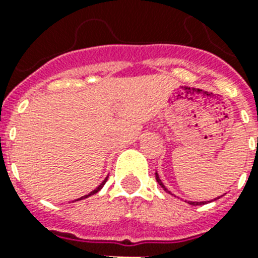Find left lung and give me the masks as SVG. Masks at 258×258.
<instances>
[{
    "label": "left lung",
    "mask_w": 258,
    "mask_h": 258,
    "mask_svg": "<svg viewBox=\"0 0 258 258\" xmlns=\"http://www.w3.org/2000/svg\"><path fill=\"white\" fill-rule=\"evenodd\" d=\"M155 178H157V182H158V183L161 184L162 187H163V190H165V191H167V192H170L169 190H167V188L165 187V184L162 183L161 178H159V175H158L157 172H155ZM187 204H190V205H194V206H196V205H202V204H206V202H191V201H190V202H187Z\"/></svg>",
    "instance_id": "left-lung-1"
}]
</instances>
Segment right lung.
Returning a JSON list of instances; mask_svg holds the SVG:
<instances>
[{
	"instance_id": "right-lung-1",
	"label": "right lung",
	"mask_w": 258,
	"mask_h": 258,
	"mask_svg": "<svg viewBox=\"0 0 258 258\" xmlns=\"http://www.w3.org/2000/svg\"><path fill=\"white\" fill-rule=\"evenodd\" d=\"M105 182H107V178H105V179H104V180H103V182H101V183H100V184H99V186H97V187H96V188H95V190H93V191H91V192H89L88 196H84V197H82V198H78V200H76V201L84 200V198H88V197H89V196H93V194H96V192H97V191H99V190H100V188H101V187H103V186H104V183H105Z\"/></svg>"
}]
</instances>
